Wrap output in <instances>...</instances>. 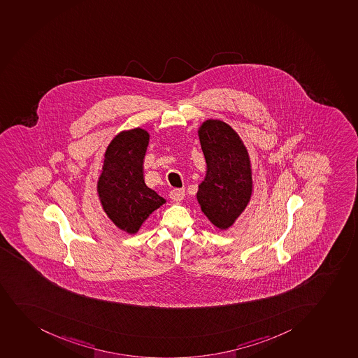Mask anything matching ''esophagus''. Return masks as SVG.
Returning a JSON list of instances; mask_svg holds the SVG:
<instances>
[{
    "instance_id": "34e87169",
    "label": "esophagus",
    "mask_w": 358,
    "mask_h": 358,
    "mask_svg": "<svg viewBox=\"0 0 358 358\" xmlns=\"http://www.w3.org/2000/svg\"><path fill=\"white\" fill-rule=\"evenodd\" d=\"M185 189L184 188H174L170 192V198L174 201H180L184 199Z\"/></svg>"
}]
</instances>
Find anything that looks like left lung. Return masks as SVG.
Listing matches in <instances>:
<instances>
[{
	"label": "left lung",
	"instance_id": "left-lung-1",
	"mask_svg": "<svg viewBox=\"0 0 358 358\" xmlns=\"http://www.w3.org/2000/svg\"><path fill=\"white\" fill-rule=\"evenodd\" d=\"M198 133L207 171L196 198L210 222L226 230L251 198L249 155L237 133L222 121H205Z\"/></svg>",
	"mask_w": 358,
	"mask_h": 358
}]
</instances>
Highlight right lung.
<instances>
[{
	"label": "right lung",
	"mask_w": 358,
	"mask_h": 358,
	"mask_svg": "<svg viewBox=\"0 0 358 358\" xmlns=\"http://www.w3.org/2000/svg\"><path fill=\"white\" fill-rule=\"evenodd\" d=\"M150 136L141 128L117 134L106 151L98 193L110 220L128 234H136L143 220L165 200L147 187L143 162Z\"/></svg>",
	"instance_id": "right-lung-1"
}]
</instances>
